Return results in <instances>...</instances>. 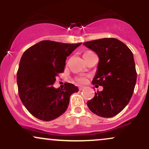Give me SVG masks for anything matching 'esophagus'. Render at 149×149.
Returning <instances> with one entry per match:
<instances>
[{"label": "esophagus", "instance_id": "1", "mask_svg": "<svg viewBox=\"0 0 149 149\" xmlns=\"http://www.w3.org/2000/svg\"><path fill=\"white\" fill-rule=\"evenodd\" d=\"M79 88V90H82L85 88V87L84 86H79V88Z\"/></svg>", "mask_w": 149, "mask_h": 149}]
</instances>
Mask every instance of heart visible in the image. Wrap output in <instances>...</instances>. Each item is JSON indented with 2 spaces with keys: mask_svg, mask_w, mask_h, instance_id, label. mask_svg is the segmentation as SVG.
Returning a JSON list of instances; mask_svg holds the SVG:
<instances>
[{
  "mask_svg": "<svg viewBox=\"0 0 149 149\" xmlns=\"http://www.w3.org/2000/svg\"><path fill=\"white\" fill-rule=\"evenodd\" d=\"M88 53H92V52H88L85 53V54H88ZM78 82H80V83H85V82L86 81V79H85L84 77H80V78H78Z\"/></svg>",
  "mask_w": 149,
  "mask_h": 149,
  "instance_id": "b5f03b06",
  "label": "heart"
}]
</instances>
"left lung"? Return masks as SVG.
Returning <instances> with one entry per match:
<instances>
[{"label":"left lung","instance_id":"left-lung-1","mask_svg":"<svg viewBox=\"0 0 149 149\" xmlns=\"http://www.w3.org/2000/svg\"><path fill=\"white\" fill-rule=\"evenodd\" d=\"M83 45L98 55L100 60L92 84L104 88L87 105L97 116L113 117L127 105L134 92L136 72L132 52L113 38L91 40Z\"/></svg>","mask_w":149,"mask_h":149}]
</instances>
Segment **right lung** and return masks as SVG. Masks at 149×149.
<instances>
[{
  "label": "right lung",
  "mask_w": 149,
  "mask_h": 149,
  "mask_svg": "<svg viewBox=\"0 0 149 149\" xmlns=\"http://www.w3.org/2000/svg\"><path fill=\"white\" fill-rule=\"evenodd\" d=\"M81 44L42 40L22 54L17 74L19 95L34 117L50 121L66 111L70 96L78 88L71 83H66L64 89L52 85L64 71L66 57Z\"/></svg>",
  "instance_id": "add662e5"
}]
</instances>
